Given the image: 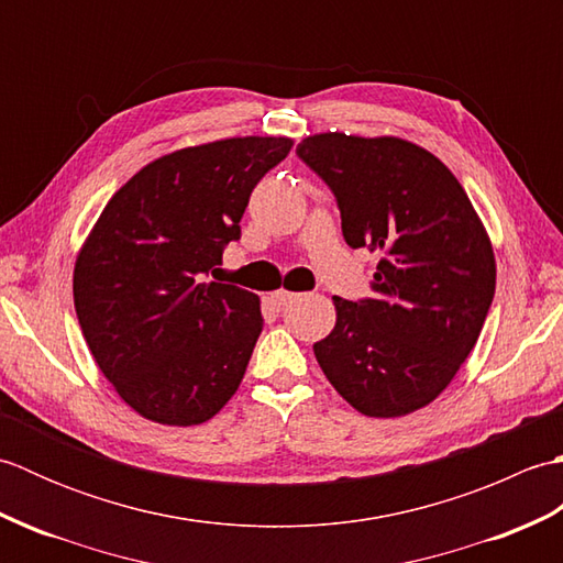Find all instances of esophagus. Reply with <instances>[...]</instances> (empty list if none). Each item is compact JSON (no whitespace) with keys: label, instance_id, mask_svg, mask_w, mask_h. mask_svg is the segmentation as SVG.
I'll return each mask as SVG.
<instances>
[{"label":"esophagus","instance_id":"obj_1","mask_svg":"<svg viewBox=\"0 0 563 563\" xmlns=\"http://www.w3.org/2000/svg\"><path fill=\"white\" fill-rule=\"evenodd\" d=\"M297 297V292H290V290H275L273 292V300H275V305H288V302H292Z\"/></svg>","mask_w":563,"mask_h":563}]
</instances>
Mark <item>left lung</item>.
Masks as SVG:
<instances>
[{
	"instance_id": "obj_1",
	"label": "left lung",
	"mask_w": 563,
	"mask_h": 563,
	"mask_svg": "<svg viewBox=\"0 0 563 563\" xmlns=\"http://www.w3.org/2000/svg\"><path fill=\"white\" fill-rule=\"evenodd\" d=\"M297 154L336 196L345 242L382 256L375 300L333 297L317 363L363 416L423 409L479 341L496 292L492 236L454 174L409 140L336 130L305 137Z\"/></svg>"
}]
</instances>
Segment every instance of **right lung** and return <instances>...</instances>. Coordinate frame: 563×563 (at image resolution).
Here are the masks:
<instances>
[{
  "mask_svg": "<svg viewBox=\"0 0 563 563\" xmlns=\"http://www.w3.org/2000/svg\"><path fill=\"white\" fill-rule=\"evenodd\" d=\"M290 137H227L150 162L106 202L71 292L99 369L130 409L198 426L234 397L261 336V297L202 280L239 239L249 196Z\"/></svg>",
  "mask_w": 563,
  "mask_h": 563,
  "instance_id": "obj_1",
  "label": "right lung"
}]
</instances>
